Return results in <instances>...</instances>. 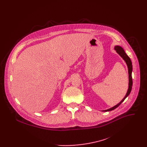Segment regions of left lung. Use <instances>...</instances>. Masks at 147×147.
I'll use <instances>...</instances> for the list:
<instances>
[{
  "label": "left lung",
  "instance_id": "left-lung-1",
  "mask_svg": "<svg viewBox=\"0 0 147 147\" xmlns=\"http://www.w3.org/2000/svg\"><path fill=\"white\" fill-rule=\"evenodd\" d=\"M115 49L116 50V51L117 52V53L124 60V61H125V63H126V64L127 65V67H128V70H129V89H128V91L127 92V94L126 95H125V96L124 97V98L121 100L120 102H119L117 105H116V106L109 109H107V110H105V111H103V112H108V111H113L115 109H116V108H117L120 105L124 100V99L126 98L130 94L131 91V88H132V86H133V80H132V76H131V73H132V70H133V66H132V63H131V61L130 59V57L127 55V54L125 53V52H124V49L121 47H119V46H116L115 47Z\"/></svg>",
  "mask_w": 147,
  "mask_h": 147
}]
</instances>
